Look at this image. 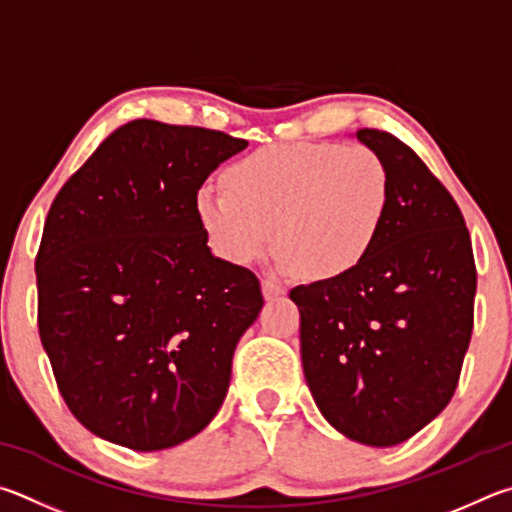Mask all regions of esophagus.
<instances>
[{"label": "esophagus", "mask_w": 512, "mask_h": 512, "mask_svg": "<svg viewBox=\"0 0 512 512\" xmlns=\"http://www.w3.org/2000/svg\"><path fill=\"white\" fill-rule=\"evenodd\" d=\"M285 290L281 288L279 283L276 281H272V279H265L263 281V294H265V299H276V297H281Z\"/></svg>", "instance_id": "obj_1"}]
</instances>
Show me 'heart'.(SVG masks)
I'll return each instance as SVG.
<instances>
[{
    "label": "heart",
    "mask_w": 512,
    "mask_h": 512,
    "mask_svg": "<svg viewBox=\"0 0 512 512\" xmlns=\"http://www.w3.org/2000/svg\"><path fill=\"white\" fill-rule=\"evenodd\" d=\"M391 197V170L378 150L294 141L236 161L224 173V188L197 191L195 211L224 261H258L276 233L283 267L330 281L369 258Z\"/></svg>",
    "instance_id": "obj_1"
}]
</instances>
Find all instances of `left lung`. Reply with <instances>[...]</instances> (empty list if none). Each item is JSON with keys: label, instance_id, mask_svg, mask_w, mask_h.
Masks as SVG:
<instances>
[{"label": "left lung", "instance_id": "left-lung-1", "mask_svg": "<svg viewBox=\"0 0 512 512\" xmlns=\"http://www.w3.org/2000/svg\"><path fill=\"white\" fill-rule=\"evenodd\" d=\"M391 170V209L369 258L297 285L301 360L321 414L344 436L391 447L452 400L474 328L470 231L450 191L405 141L362 128Z\"/></svg>", "mask_w": 512, "mask_h": 512}]
</instances>
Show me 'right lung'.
Here are the masks:
<instances>
[{
	"label": "right lung",
	"instance_id": "right-lung-1",
	"mask_svg": "<svg viewBox=\"0 0 512 512\" xmlns=\"http://www.w3.org/2000/svg\"><path fill=\"white\" fill-rule=\"evenodd\" d=\"M247 141L137 119L53 200L35 256L38 330L58 391L89 432L137 452L188 441L218 414L261 281L215 258L204 179Z\"/></svg>",
	"mask_w": 512,
	"mask_h": 512
}]
</instances>
